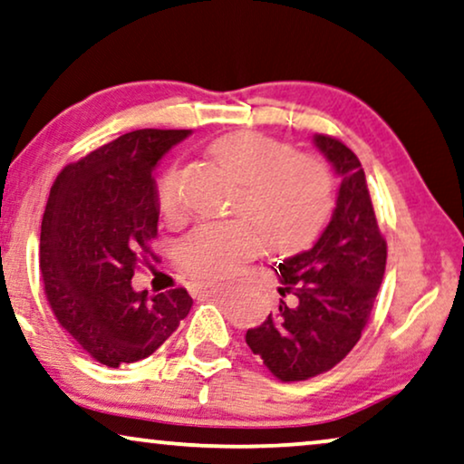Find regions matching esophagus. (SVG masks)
<instances>
[{"label":"esophagus","mask_w":464,"mask_h":464,"mask_svg":"<svg viewBox=\"0 0 464 464\" xmlns=\"http://www.w3.org/2000/svg\"><path fill=\"white\" fill-rule=\"evenodd\" d=\"M211 291H213L211 282H197V285H194V295H207Z\"/></svg>","instance_id":"1"}]
</instances>
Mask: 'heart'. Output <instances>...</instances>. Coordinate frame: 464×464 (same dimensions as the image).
<instances>
[{
  "label": "heart",
  "mask_w": 464,
  "mask_h": 464,
  "mask_svg": "<svg viewBox=\"0 0 464 464\" xmlns=\"http://www.w3.org/2000/svg\"><path fill=\"white\" fill-rule=\"evenodd\" d=\"M209 154L240 182L232 203V216L240 219L198 227L182 240L179 261L194 276H230L261 251L264 237L276 248L304 245L331 209V171L314 154L293 152L255 131L226 133L209 146ZM159 207L167 218L184 209L176 167L159 179Z\"/></svg>",
  "instance_id": "heart-1"
}]
</instances>
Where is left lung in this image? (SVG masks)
Segmentation results:
<instances>
[{"mask_svg": "<svg viewBox=\"0 0 464 464\" xmlns=\"http://www.w3.org/2000/svg\"><path fill=\"white\" fill-rule=\"evenodd\" d=\"M314 144L341 184L333 218L305 251L278 264V307L246 345L274 377L291 382L331 371L358 343L377 299L387 243L360 160L343 142L315 133Z\"/></svg>", "mask_w": 464, "mask_h": 464, "instance_id": "1", "label": "left lung"}]
</instances>
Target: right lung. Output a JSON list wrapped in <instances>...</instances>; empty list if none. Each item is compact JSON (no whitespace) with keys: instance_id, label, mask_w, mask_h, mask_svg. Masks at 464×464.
I'll return each instance as SVG.
<instances>
[{"instance_id":"add662e5","label":"right lung","mask_w":464,"mask_h":464,"mask_svg":"<svg viewBox=\"0 0 464 464\" xmlns=\"http://www.w3.org/2000/svg\"><path fill=\"white\" fill-rule=\"evenodd\" d=\"M190 130H138L66 165L42 221L39 267L60 326L117 368L149 358L192 307L186 288L149 295L133 270L157 238L154 167Z\"/></svg>"}]
</instances>
